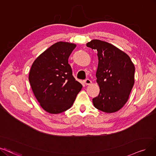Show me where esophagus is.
<instances>
[{
    "mask_svg": "<svg viewBox=\"0 0 156 156\" xmlns=\"http://www.w3.org/2000/svg\"><path fill=\"white\" fill-rule=\"evenodd\" d=\"M84 83L86 85H90L91 84V80L89 79H86L85 80H84Z\"/></svg>",
    "mask_w": 156,
    "mask_h": 156,
    "instance_id": "obj_1",
    "label": "esophagus"
}]
</instances>
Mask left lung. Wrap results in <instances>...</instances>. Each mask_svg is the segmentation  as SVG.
Returning <instances> with one entry per match:
<instances>
[{
	"instance_id": "left-lung-1",
	"label": "left lung",
	"mask_w": 156,
	"mask_h": 156,
	"mask_svg": "<svg viewBox=\"0 0 156 156\" xmlns=\"http://www.w3.org/2000/svg\"><path fill=\"white\" fill-rule=\"evenodd\" d=\"M86 46L98 52L100 93L93 98V105L105 113H114L128 101L134 84V65L127 54L108 42L93 40Z\"/></svg>"
}]
</instances>
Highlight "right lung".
<instances>
[{
  "label": "right lung",
  "mask_w": 156,
  "mask_h": 156,
  "mask_svg": "<svg viewBox=\"0 0 156 156\" xmlns=\"http://www.w3.org/2000/svg\"><path fill=\"white\" fill-rule=\"evenodd\" d=\"M76 45L59 41L54 43L36 59L29 80L42 108L58 114L69 109L82 88L76 80L68 58Z\"/></svg>",
  "instance_id": "right-lung-1"
}]
</instances>
